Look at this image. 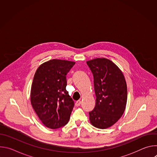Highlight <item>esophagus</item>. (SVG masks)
<instances>
[{
  "mask_svg": "<svg viewBox=\"0 0 157 157\" xmlns=\"http://www.w3.org/2000/svg\"><path fill=\"white\" fill-rule=\"evenodd\" d=\"M81 104V101L80 100L77 101L76 102V103H75V105H76V107H79Z\"/></svg>",
  "mask_w": 157,
  "mask_h": 157,
  "instance_id": "esophagus-1",
  "label": "esophagus"
}]
</instances>
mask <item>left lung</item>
Wrapping results in <instances>:
<instances>
[{
	"label": "left lung",
	"instance_id": "obj_1",
	"mask_svg": "<svg viewBox=\"0 0 157 157\" xmlns=\"http://www.w3.org/2000/svg\"><path fill=\"white\" fill-rule=\"evenodd\" d=\"M94 78L96 105L89 112L92 125L104 129L114 125L124 113L127 84L122 71L110 60L96 58L86 62Z\"/></svg>",
	"mask_w": 157,
	"mask_h": 157
}]
</instances>
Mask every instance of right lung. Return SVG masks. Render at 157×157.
Listing matches in <instances>:
<instances>
[{
    "label": "right lung",
    "mask_w": 157,
    "mask_h": 157,
    "mask_svg": "<svg viewBox=\"0 0 157 157\" xmlns=\"http://www.w3.org/2000/svg\"><path fill=\"white\" fill-rule=\"evenodd\" d=\"M75 63L52 59L41 64L31 88V104L46 127L56 129L68 124L75 102L66 91V75Z\"/></svg>",
    "instance_id": "obj_1"
}]
</instances>
